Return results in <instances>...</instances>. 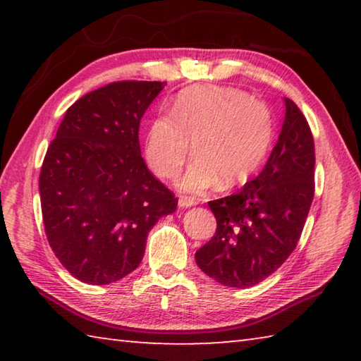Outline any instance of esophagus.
<instances>
[{
    "instance_id": "1",
    "label": "esophagus",
    "mask_w": 361,
    "mask_h": 361,
    "mask_svg": "<svg viewBox=\"0 0 361 361\" xmlns=\"http://www.w3.org/2000/svg\"><path fill=\"white\" fill-rule=\"evenodd\" d=\"M178 205L181 207V209H189V207L195 205V200L191 199V197H180Z\"/></svg>"
}]
</instances>
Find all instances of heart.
Masks as SVG:
<instances>
[{
	"label": "heart",
	"mask_w": 361,
	"mask_h": 361,
	"mask_svg": "<svg viewBox=\"0 0 361 361\" xmlns=\"http://www.w3.org/2000/svg\"><path fill=\"white\" fill-rule=\"evenodd\" d=\"M272 140V116L264 102L243 90L202 85L183 92L170 116H159L146 137V159L156 175L178 173L195 152L178 186L200 194L221 180L226 188L245 181L264 159Z\"/></svg>",
	"instance_id": "obj_1"
}]
</instances>
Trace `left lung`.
Listing matches in <instances>:
<instances>
[{"label":"left lung","mask_w":361,"mask_h":361,"mask_svg":"<svg viewBox=\"0 0 361 361\" xmlns=\"http://www.w3.org/2000/svg\"><path fill=\"white\" fill-rule=\"evenodd\" d=\"M315 148L296 103L285 99L277 145L255 180L239 192L210 200L216 232L195 252L207 276L231 288L262 282L296 248L314 199Z\"/></svg>","instance_id":"obj_1"}]
</instances>
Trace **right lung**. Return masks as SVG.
<instances>
[{"label": "right lung", "mask_w": 361, "mask_h": 361, "mask_svg": "<svg viewBox=\"0 0 361 361\" xmlns=\"http://www.w3.org/2000/svg\"><path fill=\"white\" fill-rule=\"evenodd\" d=\"M118 81L66 109L39 175L41 212L52 252L73 277L118 282L143 259L146 237L178 199L149 172L140 121L164 89Z\"/></svg>", "instance_id": "right-lung-1"}]
</instances>
